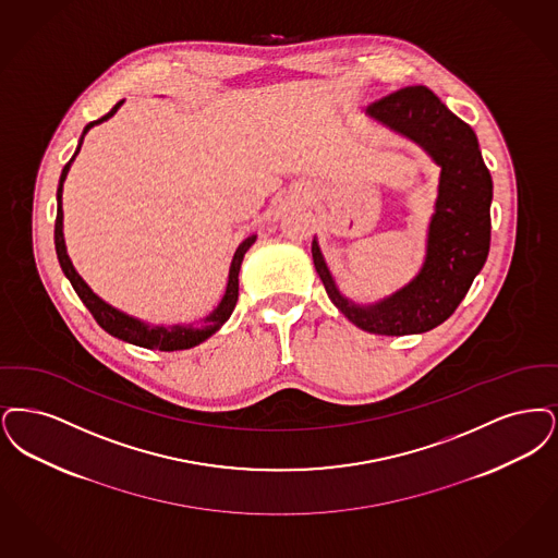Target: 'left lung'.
<instances>
[{
	"label": "left lung",
	"instance_id": "obj_1",
	"mask_svg": "<svg viewBox=\"0 0 558 558\" xmlns=\"http://www.w3.org/2000/svg\"><path fill=\"white\" fill-rule=\"evenodd\" d=\"M366 114L423 147L441 169L423 267L402 290L363 306L336 286L316 238L313 260L329 300L363 331L377 336L425 333L459 308L484 268L492 229V177L475 131L423 85L389 94L371 104Z\"/></svg>",
	"mask_w": 558,
	"mask_h": 558
}]
</instances>
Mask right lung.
Wrapping results in <instances>:
<instances>
[{
  "mask_svg": "<svg viewBox=\"0 0 558 558\" xmlns=\"http://www.w3.org/2000/svg\"><path fill=\"white\" fill-rule=\"evenodd\" d=\"M121 99L106 117L97 119V121L89 122L85 129H83V135L78 140V146L74 149V156L66 162V167L62 169L60 174V183H58V215H56V229H53V240H56V254H58V260H60V267L64 270L66 279L71 281L76 295L83 300V304L87 306V311L94 315L97 320V325L108 331L110 336L119 338L122 341H129L133 345H140V348H147V350H162V352H172V350H187V348H194L197 343L208 340L210 336H215L218 329L227 323V318L233 313L235 304H238V295H240V268H242L243 256L245 252L250 250V245L256 242V235H250L247 240H243L240 243V247L235 250L233 254V260H231V267H229V281H227V290L222 300L218 302L217 308L202 318L199 325H151L146 323L142 318H135V316L126 315L119 308L110 306L108 302H104L96 291L92 290L83 277L76 272V268L73 267V260L69 258V252H66V243H64V213H62V190H64V181H66V174L71 170L76 154L81 151L83 146V140L87 135V131L92 126H96L99 122L108 121L110 117L117 114V110L121 108Z\"/></svg>",
  "mask_w": 558,
  "mask_h": 558,
  "instance_id": "1",
  "label": "right lung"
}]
</instances>
